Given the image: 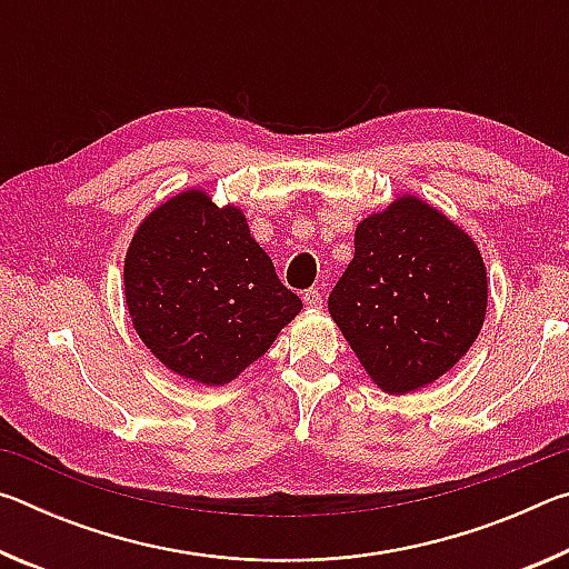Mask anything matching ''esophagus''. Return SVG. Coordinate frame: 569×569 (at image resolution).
Segmentation results:
<instances>
[{"mask_svg":"<svg viewBox=\"0 0 569 569\" xmlns=\"http://www.w3.org/2000/svg\"><path fill=\"white\" fill-rule=\"evenodd\" d=\"M303 303H306L308 308H321V293L316 291V288H311V291L303 293Z\"/></svg>","mask_w":569,"mask_h":569,"instance_id":"34e87169","label":"esophagus"}]
</instances>
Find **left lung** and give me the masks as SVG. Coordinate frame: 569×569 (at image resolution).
<instances>
[{"mask_svg": "<svg viewBox=\"0 0 569 569\" xmlns=\"http://www.w3.org/2000/svg\"><path fill=\"white\" fill-rule=\"evenodd\" d=\"M329 313L391 397L429 387L485 326L487 266L465 228L411 192L366 216Z\"/></svg>", "mask_w": 569, "mask_h": 569, "instance_id": "1", "label": "left lung"}]
</instances>
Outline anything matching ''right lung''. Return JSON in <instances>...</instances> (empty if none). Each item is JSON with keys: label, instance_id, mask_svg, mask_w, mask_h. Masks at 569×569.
I'll use <instances>...</instances> for the list:
<instances>
[{"label": "right lung", "instance_id": "right-lung-1", "mask_svg": "<svg viewBox=\"0 0 569 569\" xmlns=\"http://www.w3.org/2000/svg\"><path fill=\"white\" fill-rule=\"evenodd\" d=\"M124 303L140 341L182 379L226 387L301 313L250 236L243 210L186 188L142 218L124 253Z\"/></svg>", "mask_w": 569, "mask_h": 569}]
</instances>
